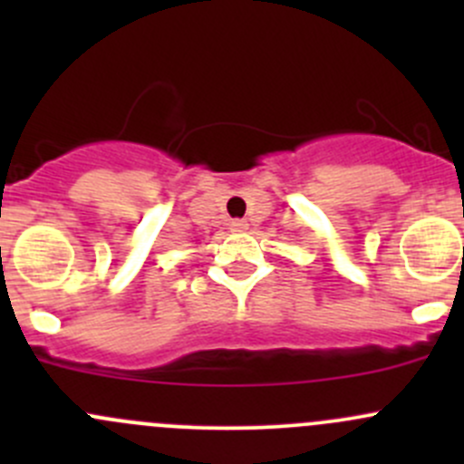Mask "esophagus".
Returning a JSON list of instances; mask_svg holds the SVG:
<instances>
[{
    "label": "esophagus",
    "instance_id": "esophagus-1",
    "mask_svg": "<svg viewBox=\"0 0 464 464\" xmlns=\"http://www.w3.org/2000/svg\"><path fill=\"white\" fill-rule=\"evenodd\" d=\"M245 228H246L245 219H233L231 222V231H245Z\"/></svg>",
    "mask_w": 464,
    "mask_h": 464
}]
</instances>
